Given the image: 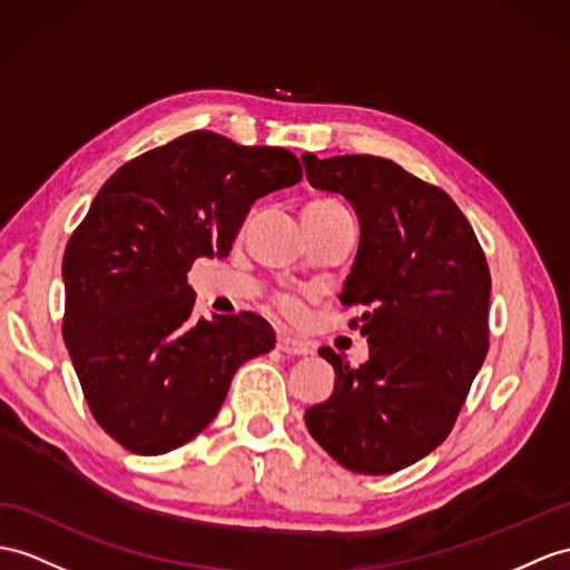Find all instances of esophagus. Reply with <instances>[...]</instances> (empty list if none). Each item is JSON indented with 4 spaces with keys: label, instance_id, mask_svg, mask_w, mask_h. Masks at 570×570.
<instances>
[{
    "label": "esophagus",
    "instance_id": "esophagus-1",
    "mask_svg": "<svg viewBox=\"0 0 570 570\" xmlns=\"http://www.w3.org/2000/svg\"><path fill=\"white\" fill-rule=\"evenodd\" d=\"M277 351H283L287 355H309L312 348L309 343H304L295 336H287V333H283V336H277Z\"/></svg>",
    "mask_w": 570,
    "mask_h": 570
}]
</instances>
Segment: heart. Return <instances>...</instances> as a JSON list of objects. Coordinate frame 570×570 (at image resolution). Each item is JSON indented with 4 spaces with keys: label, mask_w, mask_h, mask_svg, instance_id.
<instances>
[{
    "label": "heart",
    "mask_w": 570,
    "mask_h": 570,
    "mask_svg": "<svg viewBox=\"0 0 570 570\" xmlns=\"http://www.w3.org/2000/svg\"><path fill=\"white\" fill-rule=\"evenodd\" d=\"M338 207H343V205L338 200H333V198H314V200H309L307 205H304L302 215H324L328 210H338ZM285 307L295 312L297 304L295 302H285Z\"/></svg>",
    "instance_id": "obj_1"
}]
</instances>
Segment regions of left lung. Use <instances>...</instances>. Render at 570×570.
Segmentation results:
<instances>
[{
    "mask_svg": "<svg viewBox=\"0 0 570 570\" xmlns=\"http://www.w3.org/2000/svg\"><path fill=\"white\" fill-rule=\"evenodd\" d=\"M309 184L341 193L360 244L341 304L363 307L370 357L336 370L326 401L304 411L312 438L357 474H394L433 452L489 353L491 273L474 229L445 190L392 159L302 155Z\"/></svg>",
    "mask_w": 570,
    "mask_h": 570,
    "instance_id": "left-lung-1",
    "label": "left lung"
}]
</instances>
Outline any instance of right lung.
<instances>
[{"label": "right lung", "instance_id": "right-lung-1", "mask_svg": "<svg viewBox=\"0 0 570 570\" xmlns=\"http://www.w3.org/2000/svg\"><path fill=\"white\" fill-rule=\"evenodd\" d=\"M299 178L293 151L196 130L96 193L65 248L62 336L96 423L125 450L186 445L213 423L234 372L273 351L258 314L193 318L188 271L225 258L252 205Z\"/></svg>", "mask_w": 570, "mask_h": 570}]
</instances>
